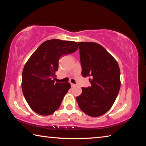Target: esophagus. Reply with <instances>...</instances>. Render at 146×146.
Segmentation results:
<instances>
[{
	"mask_svg": "<svg viewBox=\"0 0 146 146\" xmlns=\"http://www.w3.org/2000/svg\"><path fill=\"white\" fill-rule=\"evenodd\" d=\"M71 87H75V86H76L75 84H73V83H71Z\"/></svg>",
	"mask_w": 146,
	"mask_h": 146,
	"instance_id": "esophagus-1",
	"label": "esophagus"
}]
</instances>
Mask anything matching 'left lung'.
<instances>
[{
    "mask_svg": "<svg viewBox=\"0 0 146 146\" xmlns=\"http://www.w3.org/2000/svg\"><path fill=\"white\" fill-rule=\"evenodd\" d=\"M82 75L89 76L91 86L82 88L76 97L78 105L86 115L99 117L110 110L120 88V72L117 60L95 42H78Z\"/></svg>",
    "mask_w": 146,
    "mask_h": 146,
    "instance_id": "8db88e82",
    "label": "left lung"
}]
</instances>
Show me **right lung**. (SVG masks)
<instances>
[{
    "label": "right lung",
    "instance_id": "obj_1",
    "mask_svg": "<svg viewBox=\"0 0 146 146\" xmlns=\"http://www.w3.org/2000/svg\"><path fill=\"white\" fill-rule=\"evenodd\" d=\"M77 49L76 42L51 39L44 42L27 61L22 74V90L29 106L37 114L51 115L60 107L71 85L55 83L53 78L59 59Z\"/></svg>",
    "mask_w": 146,
    "mask_h": 146
}]
</instances>
